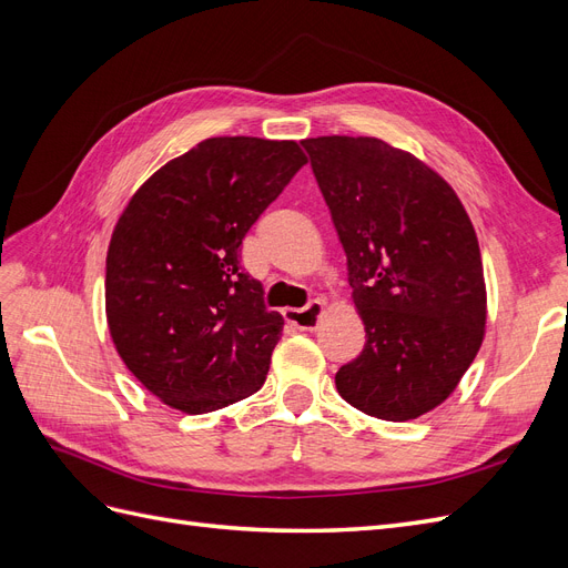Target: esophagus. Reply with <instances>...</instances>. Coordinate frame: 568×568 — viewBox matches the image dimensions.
Wrapping results in <instances>:
<instances>
[{"label": "esophagus", "instance_id": "34e87169", "mask_svg": "<svg viewBox=\"0 0 568 568\" xmlns=\"http://www.w3.org/2000/svg\"><path fill=\"white\" fill-rule=\"evenodd\" d=\"M322 313H324V303L311 301L305 307H301V311H284V317L291 326H296V329L313 332V329H317Z\"/></svg>", "mask_w": 568, "mask_h": 568}]
</instances>
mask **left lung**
I'll return each instance as SVG.
<instances>
[{
    "label": "left lung",
    "instance_id": "8db88e82",
    "mask_svg": "<svg viewBox=\"0 0 568 568\" xmlns=\"http://www.w3.org/2000/svg\"><path fill=\"white\" fill-rule=\"evenodd\" d=\"M348 257L367 343L336 372L341 398L386 422L417 419L455 390L486 329L478 239L432 168L376 136L303 140Z\"/></svg>",
    "mask_w": 568,
    "mask_h": 568
}]
</instances>
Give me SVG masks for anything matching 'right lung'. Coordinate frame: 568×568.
<instances>
[{
	"mask_svg": "<svg viewBox=\"0 0 568 568\" xmlns=\"http://www.w3.org/2000/svg\"><path fill=\"white\" fill-rule=\"evenodd\" d=\"M305 163L296 142L211 136L156 170L118 217L109 332L165 405L203 415L265 384L284 320L239 265V246Z\"/></svg>",
	"mask_w": 568,
	"mask_h": 568,
	"instance_id": "obj_1",
	"label": "right lung"
}]
</instances>
